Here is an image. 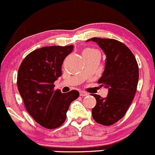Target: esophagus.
I'll return each instance as SVG.
<instances>
[{"label":"esophagus","mask_w":155,"mask_h":155,"mask_svg":"<svg viewBox=\"0 0 155 155\" xmlns=\"http://www.w3.org/2000/svg\"><path fill=\"white\" fill-rule=\"evenodd\" d=\"M80 95L84 97V96H87V95H89V94L87 93V92H84V91H81V92H80Z\"/></svg>","instance_id":"34e87169"}]
</instances>
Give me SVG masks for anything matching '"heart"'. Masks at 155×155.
<instances>
[{
    "instance_id": "1",
    "label": "heart",
    "mask_w": 155,
    "mask_h": 155,
    "mask_svg": "<svg viewBox=\"0 0 155 155\" xmlns=\"http://www.w3.org/2000/svg\"><path fill=\"white\" fill-rule=\"evenodd\" d=\"M85 51H95V50H94V49H91V48H88V49H87V50H85Z\"/></svg>"
}]
</instances>
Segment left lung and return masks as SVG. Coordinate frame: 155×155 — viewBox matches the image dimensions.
<instances>
[{
    "label": "left lung",
    "mask_w": 155,
    "mask_h": 155,
    "mask_svg": "<svg viewBox=\"0 0 155 155\" xmlns=\"http://www.w3.org/2000/svg\"><path fill=\"white\" fill-rule=\"evenodd\" d=\"M86 42L97 43L106 55L104 71L98 82L108 89V94L106 98L92 95L96 99L92 117L101 125H113L125 116L134 98L138 64L130 49L116 39L94 37Z\"/></svg>",
    "instance_id": "8db88e82"
}]
</instances>
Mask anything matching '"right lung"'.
I'll list each match as a JSON object with an SVG mask.
<instances>
[{
	"label": "right lung",
	"instance_id": "right-lung-1",
	"mask_svg": "<svg viewBox=\"0 0 155 155\" xmlns=\"http://www.w3.org/2000/svg\"><path fill=\"white\" fill-rule=\"evenodd\" d=\"M68 46L36 49L24 59L18 68L17 86L29 114L42 127L54 129L63 125L70 104L79 96L71 90H54V83L62 75V65L73 50Z\"/></svg>",
	"mask_w": 155,
	"mask_h": 155
}]
</instances>
